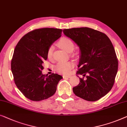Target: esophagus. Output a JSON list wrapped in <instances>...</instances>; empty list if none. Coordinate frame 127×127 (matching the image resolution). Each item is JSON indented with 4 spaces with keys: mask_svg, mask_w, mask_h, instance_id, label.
<instances>
[{
    "mask_svg": "<svg viewBox=\"0 0 127 127\" xmlns=\"http://www.w3.org/2000/svg\"><path fill=\"white\" fill-rule=\"evenodd\" d=\"M63 77L64 78H65V77H67V78H70L71 76L70 75H66V76H64Z\"/></svg>",
    "mask_w": 127,
    "mask_h": 127,
    "instance_id": "34e87169",
    "label": "esophagus"
}]
</instances>
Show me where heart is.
<instances>
[{
  "mask_svg": "<svg viewBox=\"0 0 127 127\" xmlns=\"http://www.w3.org/2000/svg\"><path fill=\"white\" fill-rule=\"evenodd\" d=\"M58 45L67 53H71L74 49V43L71 39L67 38H63L58 42ZM54 50V46H51L48 49L47 53V56L49 59H51L53 56V52ZM73 64L71 62H60L57 65L56 69L58 72L67 74L70 70L73 67Z\"/></svg>",
  "mask_w": 127,
  "mask_h": 127,
  "instance_id": "b5f03b06",
  "label": "heart"
}]
</instances>
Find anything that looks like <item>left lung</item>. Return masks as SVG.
Instances as JSON below:
<instances>
[{"label": "left lung", "instance_id": "obj_1", "mask_svg": "<svg viewBox=\"0 0 127 127\" xmlns=\"http://www.w3.org/2000/svg\"><path fill=\"white\" fill-rule=\"evenodd\" d=\"M63 32L80 48L77 74L86 77L79 78L80 84L73 88V92L86 101L98 100L111 90L118 70L111 40L106 34L88 27L64 29Z\"/></svg>", "mask_w": 127, "mask_h": 127}]
</instances>
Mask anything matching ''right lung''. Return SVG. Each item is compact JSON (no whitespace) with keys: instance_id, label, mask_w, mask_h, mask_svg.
I'll list each match as a JSON object with an SVG mask.
<instances>
[{"instance_id":"right-lung-1","label":"right lung","mask_w":127,"mask_h":127,"mask_svg":"<svg viewBox=\"0 0 127 127\" xmlns=\"http://www.w3.org/2000/svg\"><path fill=\"white\" fill-rule=\"evenodd\" d=\"M61 35V29H36L25 35L15 48L11 64L15 83L30 100H45L56 93L62 77L43 74L42 64L47 60L48 49Z\"/></svg>"}]
</instances>
